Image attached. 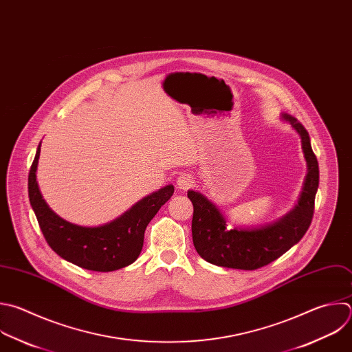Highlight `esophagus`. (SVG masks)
Instances as JSON below:
<instances>
[{"label":"esophagus","mask_w":352,"mask_h":352,"mask_svg":"<svg viewBox=\"0 0 352 352\" xmlns=\"http://www.w3.org/2000/svg\"><path fill=\"white\" fill-rule=\"evenodd\" d=\"M193 182H195V179H193V177L190 174H181L178 177V179H177V185L182 190L189 189L193 185Z\"/></svg>","instance_id":"34e87169"}]
</instances>
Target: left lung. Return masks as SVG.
<instances>
[{
  "label": "left lung",
  "mask_w": 352,
  "mask_h": 352,
  "mask_svg": "<svg viewBox=\"0 0 352 352\" xmlns=\"http://www.w3.org/2000/svg\"><path fill=\"white\" fill-rule=\"evenodd\" d=\"M283 119L300 134L308 166L298 204L275 223L257 229H232L210 200L199 192L188 190V197L193 204V245L207 263L225 268L258 270L285 254L308 230L319 185V166L304 126L290 114H283Z\"/></svg>",
  "instance_id": "left-lung-1"
}]
</instances>
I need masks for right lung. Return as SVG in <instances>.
<instances>
[{
  "label": "right lung",
  "mask_w": 352,
  "mask_h": 352,
  "mask_svg": "<svg viewBox=\"0 0 352 352\" xmlns=\"http://www.w3.org/2000/svg\"><path fill=\"white\" fill-rule=\"evenodd\" d=\"M40 146L29 173V199L50 248L66 261L88 271L110 272L133 264L141 254L148 223L173 196L174 186L153 192L106 225H74L58 217L40 193L36 179Z\"/></svg>",
  "instance_id": "add662e5"
}]
</instances>
